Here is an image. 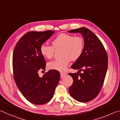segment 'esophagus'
I'll list each match as a JSON object with an SVG mask.
<instances>
[{"instance_id": "34e87169", "label": "esophagus", "mask_w": 120, "mask_h": 120, "mask_svg": "<svg viewBox=\"0 0 120 120\" xmlns=\"http://www.w3.org/2000/svg\"><path fill=\"white\" fill-rule=\"evenodd\" d=\"M66 75V74L65 73H60V77L61 78H63V77H64Z\"/></svg>"}]
</instances>
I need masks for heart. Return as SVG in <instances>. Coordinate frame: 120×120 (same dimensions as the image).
Instances as JSON below:
<instances>
[{"label":"heart","instance_id":"obj_1","mask_svg":"<svg viewBox=\"0 0 120 120\" xmlns=\"http://www.w3.org/2000/svg\"><path fill=\"white\" fill-rule=\"evenodd\" d=\"M52 45L53 47L42 44L40 47V52L45 58L51 59L54 56V48H62V57L50 62L47 65L48 68L58 71L65 70L71 60H76L79 59L84 49L82 38L66 33H61L57 36L52 41Z\"/></svg>","mask_w":120,"mask_h":120}]
</instances>
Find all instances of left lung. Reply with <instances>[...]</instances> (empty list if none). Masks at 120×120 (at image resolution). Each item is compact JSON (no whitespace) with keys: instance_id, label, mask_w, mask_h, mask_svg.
<instances>
[{"instance_id":"1","label":"left lung","mask_w":120,"mask_h":120,"mask_svg":"<svg viewBox=\"0 0 120 120\" xmlns=\"http://www.w3.org/2000/svg\"><path fill=\"white\" fill-rule=\"evenodd\" d=\"M68 32L81 34L84 41L82 54L71 66L78 72L68 74L74 81L69 93L77 101L89 102L102 89L108 69V56L101 41L90 29L81 27Z\"/></svg>"}]
</instances>
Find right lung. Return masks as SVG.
<instances>
[{
	"instance_id": "right-lung-1",
	"label": "right lung",
	"mask_w": 120,
	"mask_h": 120,
	"mask_svg": "<svg viewBox=\"0 0 120 120\" xmlns=\"http://www.w3.org/2000/svg\"><path fill=\"white\" fill-rule=\"evenodd\" d=\"M54 31H31L19 39L12 57L14 78L19 90L29 102L45 104L52 99L60 81L58 71L49 70L39 77L38 71L45 70L46 62L40 47L51 37Z\"/></svg>"
}]
</instances>
